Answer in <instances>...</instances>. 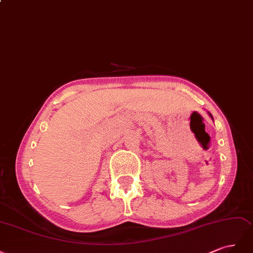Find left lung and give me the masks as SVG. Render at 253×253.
Returning <instances> with one entry per match:
<instances>
[{
  "instance_id": "left-lung-1",
  "label": "left lung",
  "mask_w": 253,
  "mask_h": 253,
  "mask_svg": "<svg viewBox=\"0 0 253 253\" xmlns=\"http://www.w3.org/2000/svg\"><path fill=\"white\" fill-rule=\"evenodd\" d=\"M208 115L210 116V118H211V119H212V120H213V118H212V116H211V113H210V112H208Z\"/></svg>"
}]
</instances>
